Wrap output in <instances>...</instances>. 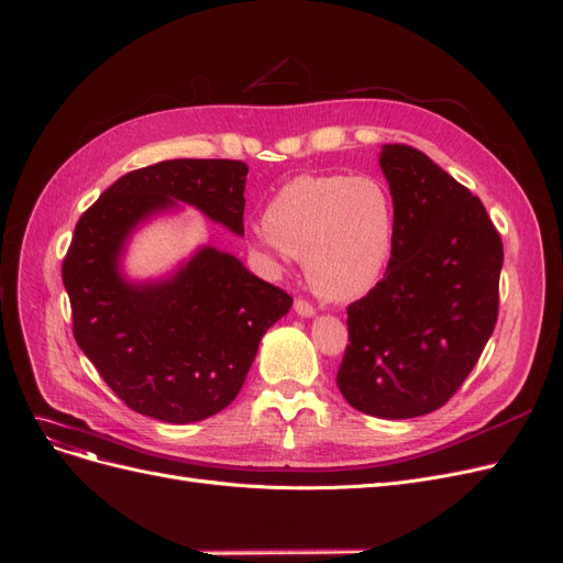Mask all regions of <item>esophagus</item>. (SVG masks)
Listing matches in <instances>:
<instances>
[{"label":"esophagus","mask_w":563,"mask_h":563,"mask_svg":"<svg viewBox=\"0 0 563 563\" xmlns=\"http://www.w3.org/2000/svg\"><path fill=\"white\" fill-rule=\"evenodd\" d=\"M295 310H297V313L299 316H303V318H310V316H313L316 313V308H313V303H310V301H306V299H295Z\"/></svg>","instance_id":"1"}]
</instances>
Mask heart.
Returning <instances> with one entry per match:
<instances>
[{
    "label": "heart",
    "instance_id": "b5f03b06",
    "mask_svg": "<svg viewBox=\"0 0 563 563\" xmlns=\"http://www.w3.org/2000/svg\"><path fill=\"white\" fill-rule=\"evenodd\" d=\"M397 216L387 185L376 176H299L285 183L255 227L268 253L303 262L327 299L360 297L391 260Z\"/></svg>",
    "mask_w": 563,
    "mask_h": 563
}]
</instances>
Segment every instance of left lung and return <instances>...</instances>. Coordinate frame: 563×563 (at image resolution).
Wrapping results in <instances>:
<instances>
[{
	"label": "left lung",
	"instance_id": "1",
	"mask_svg": "<svg viewBox=\"0 0 563 563\" xmlns=\"http://www.w3.org/2000/svg\"><path fill=\"white\" fill-rule=\"evenodd\" d=\"M380 166L397 234L383 280L347 306L336 383L352 408L406 420L445 406L481 360L504 243L483 201L418 148L389 143Z\"/></svg>",
	"mask_w": 563,
	"mask_h": 563
}]
</instances>
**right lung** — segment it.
Wrapping results in <instances>:
<instances>
[{"instance_id": "right-lung-1", "label": "right lung", "mask_w": 563, "mask_h": 563, "mask_svg": "<svg viewBox=\"0 0 563 563\" xmlns=\"http://www.w3.org/2000/svg\"><path fill=\"white\" fill-rule=\"evenodd\" d=\"M245 176L239 159L157 162L118 178L76 222L62 262L74 339L115 397L148 418L187 424L227 408L264 331L292 306L285 289L216 247L157 285L120 276L124 239L174 199L243 234Z\"/></svg>"}]
</instances>
